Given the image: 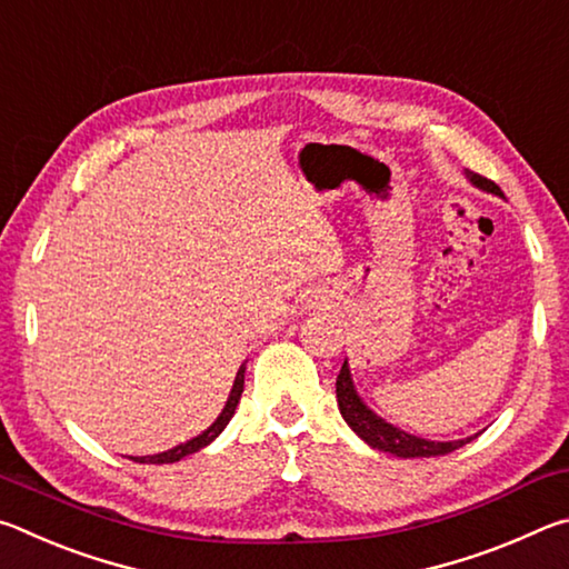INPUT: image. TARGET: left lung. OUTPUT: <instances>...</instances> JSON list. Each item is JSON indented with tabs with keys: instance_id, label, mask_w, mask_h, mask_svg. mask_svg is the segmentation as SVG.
Returning a JSON list of instances; mask_svg holds the SVG:
<instances>
[{
	"instance_id": "left-lung-1",
	"label": "left lung",
	"mask_w": 569,
	"mask_h": 569,
	"mask_svg": "<svg viewBox=\"0 0 569 569\" xmlns=\"http://www.w3.org/2000/svg\"><path fill=\"white\" fill-rule=\"evenodd\" d=\"M469 178L475 186L502 196V190H499L497 182H492L489 178H481V176H477V172H469ZM336 399H339L341 417L356 431V435L366 441V445L373 449L389 451V455H397L401 459L445 457V455H449V451L465 447L471 439H475V437H469V439H459V441H427V439L411 437V435H407V431H401L397 427H391V423H387L383 419H379L377 413L366 409V403L356 397L351 373H349V366H346V361L341 366L339 377H336Z\"/></svg>"
}]
</instances>
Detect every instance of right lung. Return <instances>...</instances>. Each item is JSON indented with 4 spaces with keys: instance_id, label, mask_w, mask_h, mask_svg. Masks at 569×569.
Returning <instances> with one entry per match:
<instances>
[{
    "instance_id": "add662e5",
    "label": "right lung",
    "mask_w": 569,
    "mask_h": 569,
    "mask_svg": "<svg viewBox=\"0 0 569 569\" xmlns=\"http://www.w3.org/2000/svg\"><path fill=\"white\" fill-rule=\"evenodd\" d=\"M243 373H246V366H240L233 389H230V397H228L226 409L220 411V417L213 421V427H208L203 435L186 441V445H180L176 449H168V451H162V455H152V457H134V461H140V465H172V461H180L182 457L192 455V451H200L203 447H208L210 441H213L220 435V431L226 429V423L236 413L238 399H240V393H243Z\"/></svg>"
}]
</instances>
